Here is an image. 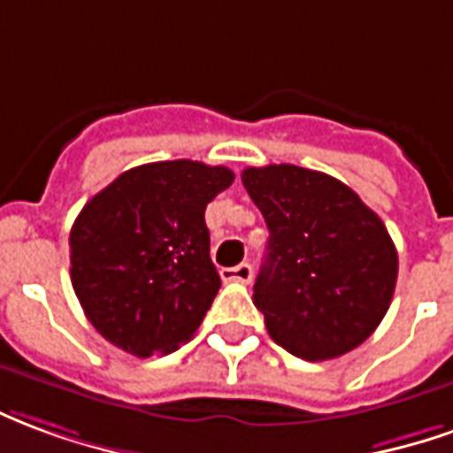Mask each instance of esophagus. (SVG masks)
<instances>
[{
    "mask_svg": "<svg viewBox=\"0 0 453 453\" xmlns=\"http://www.w3.org/2000/svg\"><path fill=\"white\" fill-rule=\"evenodd\" d=\"M253 268L249 263H242V265H234V268H224L221 271V280L224 283H251Z\"/></svg>",
    "mask_w": 453,
    "mask_h": 453,
    "instance_id": "obj_1",
    "label": "esophagus"
}]
</instances>
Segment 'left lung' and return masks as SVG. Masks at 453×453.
<instances>
[{
	"mask_svg": "<svg viewBox=\"0 0 453 453\" xmlns=\"http://www.w3.org/2000/svg\"><path fill=\"white\" fill-rule=\"evenodd\" d=\"M242 182L268 224L253 304L278 346L304 361L351 351L386 317L397 251L386 224L349 185L297 165L246 168Z\"/></svg>",
	"mask_w": 453,
	"mask_h": 453,
	"instance_id": "1",
	"label": "left lung"
}]
</instances>
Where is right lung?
<instances>
[{
	"instance_id": "right-lung-1",
	"label": "right lung",
	"mask_w": 453,
	"mask_h": 453,
	"mask_svg": "<svg viewBox=\"0 0 453 453\" xmlns=\"http://www.w3.org/2000/svg\"><path fill=\"white\" fill-rule=\"evenodd\" d=\"M234 182L224 165L160 160L121 173L70 229V280L92 326L127 354H170L219 290L204 210Z\"/></svg>"
}]
</instances>
